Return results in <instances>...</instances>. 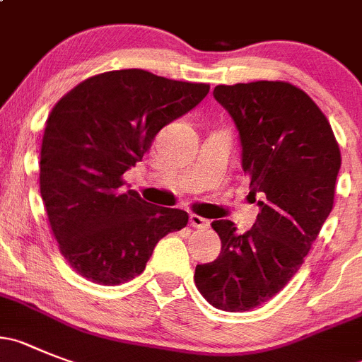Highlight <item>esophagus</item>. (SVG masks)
I'll list each match as a JSON object with an SVG mask.
<instances>
[{"label": "esophagus", "instance_id": "34e87169", "mask_svg": "<svg viewBox=\"0 0 362 362\" xmlns=\"http://www.w3.org/2000/svg\"><path fill=\"white\" fill-rule=\"evenodd\" d=\"M189 223H191L194 228H209V223L211 221L205 218H202V216H198V214H191L189 216Z\"/></svg>", "mask_w": 362, "mask_h": 362}]
</instances>
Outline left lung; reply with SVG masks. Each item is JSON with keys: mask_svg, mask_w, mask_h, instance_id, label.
<instances>
[{"mask_svg": "<svg viewBox=\"0 0 362 362\" xmlns=\"http://www.w3.org/2000/svg\"><path fill=\"white\" fill-rule=\"evenodd\" d=\"M241 141L243 171L261 212L245 234L212 221L221 253L198 264L194 282L211 305L245 313L272 300L302 266L334 205L341 153L320 107L288 82L218 86Z\"/></svg>", "mask_w": 362, "mask_h": 362, "instance_id": "1", "label": "left lung"}]
</instances>
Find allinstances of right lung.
<instances>
[{"instance_id":"right-lung-1","label":"right lung","mask_w":362,"mask_h":362,"mask_svg":"<svg viewBox=\"0 0 362 362\" xmlns=\"http://www.w3.org/2000/svg\"><path fill=\"white\" fill-rule=\"evenodd\" d=\"M209 89L144 69L107 71L53 107L40 148V197L60 253L78 275L103 286L128 282L164 235L187 225L185 211L124 189L123 173Z\"/></svg>"}]
</instances>
